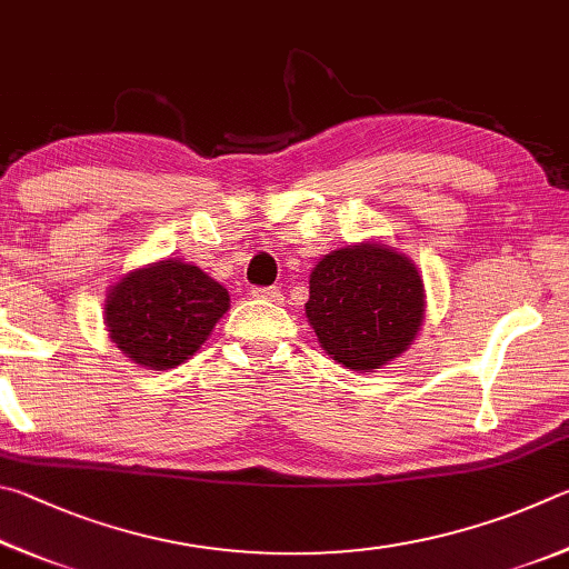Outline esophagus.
Segmentation results:
<instances>
[{
    "mask_svg": "<svg viewBox=\"0 0 569 569\" xmlns=\"http://www.w3.org/2000/svg\"><path fill=\"white\" fill-rule=\"evenodd\" d=\"M252 297L254 300H267V302H279L282 300V292L277 290V287H252Z\"/></svg>",
    "mask_w": 569,
    "mask_h": 569,
    "instance_id": "1",
    "label": "esophagus"
}]
</instances>
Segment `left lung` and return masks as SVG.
<instances>
[{"label": "left lung", "instance_id": "left-lung-1", "mask_svg": "<svg viewBox=\"0 0 569 569\" xmlns=\"http://www.w3.org/2000/svg\"><path fill=\"white\" fill-rule=\"evenodd\" d=\"M307 320L322 350L367 372L400 357L425 320V284L410 257L380 242L325 254L310 274Z\"/></svg>", "mask_w": 569, "mask_h": 569}]
</instances>
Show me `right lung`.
Here are the masks:
<instances>
[{"instance_id": "obj_1", "label": "right lung", "mask_w": 569, "mask_h": 569, "mask_svg": "<svg viewBox=\"0 0 569 569\" xmlns=\"http://www.w3.org/2000/svg\"><path fill=\"white\" fill-rule=\"evenodd\" d=\"M227 310L222 284L182 259H162L124 274L109 290L104 325L134 365L172 370L204 345Z\"/></svg>"}]
</instances>
